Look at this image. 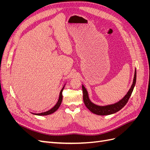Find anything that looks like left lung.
<instances>
[{
	"label": "left lung",
	"instance_id": "left-lung-1",
	"mask_svg": "<svg viewBox=\"0 0 150 150\" xmlns=\"http://www.w3.org/2000/svg\"><path fill=\"white\" fill-rule=\"evenodd\" d=\"M136 81H137V71H135L134 72L133 84L131 86L129 91L128 92V93L126 94V96L122 98L121 101L117 102V103L106 106H99L97 105H95L94 104L91 102L88 98L87 91H86V89L84 87V86H83L82 89L83 92V101L84 104L90 111H91L94 114H96L98 115H109L119 111L126 105V103H128L131 95L132 94L133 89L134 88Z\"/></svg>",
	"mask_w": 150,
	"mask_h": 150
}]
</instances>
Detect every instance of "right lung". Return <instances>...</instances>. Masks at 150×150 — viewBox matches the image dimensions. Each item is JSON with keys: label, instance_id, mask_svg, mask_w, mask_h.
I'll use <instances>...</instances> for the list:
<instances>
[{"label": "right lung", "instance_id": "1", "mask_svg": "<svg viewBox=\"0 0 150 150\" xmlns=\"http://www.w3.org/2000/svg\"><path fill=\"white\" fill-rule=\"evenodd\" d=\"M64 88L63 87V88L61 89V92H60V94H59V100L57 101V103H56V104L55 106H54L52 109H51V110L46 111V112H41V113H38V114H35L36 115H39V116H45V115H50V114H52V113L55 112L57 109L59 108L61 104V102H62V91L63 89H64Z\"/></svg>", "mask_w": 150, "mask_h": 150}]
</instances>
